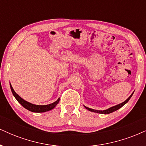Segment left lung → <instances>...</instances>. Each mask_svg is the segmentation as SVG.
Wrapping results in <instances>:
<instances>
[{"mask_svg": "<svg viewBox=\"0 0 146 146\" xmlns=\"http://www.w3.org/2000/svg\"><path fill=\"white\" fill-rule=\"evenodd\" d=\"M134 92L132 93L131 95H130V96L129 97V98L127 99L126 100H125L124 102H122L121 104H117L116 106H112L110 107V108H108V109L106 110H95V109H92V108H88V107L85 106H84L85 108H86L87 110H88L89 111H91V112H93V113H100V114H104V115H106V114H110L111 113H113L114 111H116L117 110L119 109L120 108H121L123 106H124L125 104L128 102L129 100H130V99L131 98V97L132 96V95H133Z\"/></svg>", "mask_w": 146, "mask_h": 146, "instance_id": "obj_1", "label": "left lung"}]
</instances>
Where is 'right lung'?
Segmentation results:
<instances>
[{
    "label": "right lung",
    "mask_w": 146,
    "mask_h": 146,
    "mask_svg": "<svg viewBox=\"0 0 146 146\" xmlns=\"http://www.w3.org/2000/svg\"><path fill=\"white\" fill-rule=\"evenodd\" d=\"M10 84V88H11V90L12 92V94L14 96V98L16 99V100L19 102L25 108H26L27 110H29V111L33 112V113H44V112L49 111L52 109L55 108L56 106V105L59 103L60 98H58L57 100V101L54 102L53 103L47 105H36L30 103V102H28L25 101V100H23L21 97H20L17 93L15 92V90L13 88L12 86H11V84Z\"/></svg>",
    "instance_id": "obj_1"
}]
</instances>
